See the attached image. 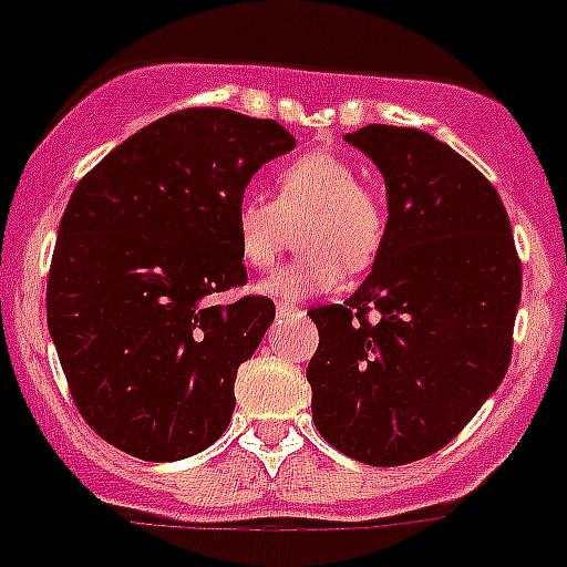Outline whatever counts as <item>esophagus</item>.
Instances as JSON below:
<instances>
[{"label": "esophagus", "mask_w": 567, "mask_h": 567, "mask_svg": "<svg viewBox=\"0 0 567 567\" xmlns=\"http://www.w3.org/2000/svg\"><path fill=\"white\" fill-rule=\"evenodd\" d=\"M305 310L296 308V305H277V316L279 319H285V316H301Z\"/></svg>", "instance_id": "1"}]
</instances>
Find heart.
<instances>
[{"mask_svg":"<svg viewBox=\"0 0 567 567\" xmlns=\"http://www.w3.org/2000/svg\"><path fill=\"white\" fill-rule=\"evenodd\" d=\"M296 231V259L257 285V293L282 301L338 290L349 271H367L385 243L389 215L372 189L361 187V173L332 151H310L279 167L277 193L243 189L235 200L237 251L251 268H271Z\"/></svg>","mask_w":567,"mask_h":567,"instance_id":"1","label":"heart"}]
</instances>
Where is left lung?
Segmentation results:
<instances>
[{
	"label": "left lung",
	"instance_id": "left-lung-1",
	"mask_svg": "<svg viewBox=\"0 0 567 567\" xmlns=\"http://www.w3.org/2000/svg\"><path fill=\"white\" fill-rule=\"evenodd\" d=\"M343 140L383 173L389 229L361 288L310 310V405L336 451L396 467L444 447L504 380L520 259L501 195L451 145L394 125Z\"/></svg>",
	"mask_w": 567,
	"mask_h": 567
}]
</instances>
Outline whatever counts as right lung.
I'll return each instance as SVG.
<instances>
[{"mask_svg": "<svg viewBox=\"0 0 567 567\" xmlns=\"http://www.w3.org/2000/svg\"><path fill=\"white\" fill-rule=\"evenodd\" d=\"M277 120L187 109L145 125L83 178L58 226L47 324L78 411L142 462H178L229 427L235 380L274 301L246 282L235 200L293 151Z\"/></svg>", "mask_w": 567, "mask_h": 567, "instance_id": "1", "label": "right lung"}]
</instances>
